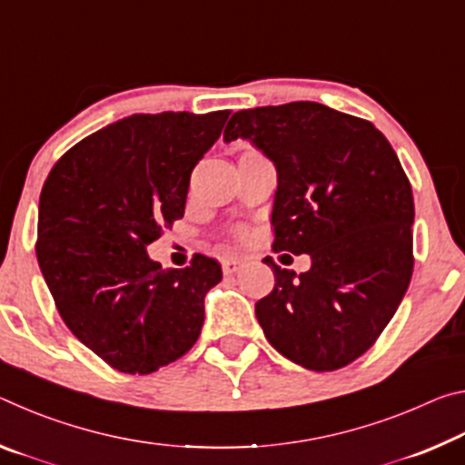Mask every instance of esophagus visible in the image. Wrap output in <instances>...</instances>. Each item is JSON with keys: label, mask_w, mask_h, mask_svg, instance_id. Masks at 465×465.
<instances>
[{"label": "esophagus", "mask_w": 465, "mask_h": 465, "mask_svg": "<svg viewBox=\"0 0 465 465\" xmlns=\"http://www.w3.org/2000/svg\"><path fill=\"white\" fill-rule=\"evenodd\" d=\"M240 264H242V258H238V256L225 258V261H223V272L225 274H233L235 271L240 269Z\"/></svg>", "instance_id": "obj_1"}]
</instances>
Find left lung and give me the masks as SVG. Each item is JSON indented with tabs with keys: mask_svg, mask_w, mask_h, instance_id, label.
<instances>
[{
	"mask_svg": "<svg viewBox=\"0 0 465 465\" xmlns=\"http://www.w3.org/2000/svg\"><path fill=\"white\" fill-rule=\"evenodd\" d=\"M238 137L277 168L272 250L312 256L299 277L264 258L274 287L256 318L282 357L336 371L371 349L411 285V180L381 131L318 102L240 110L223 133Z\"/></svg>",
	"mask_w": 465,
	"mask_h": 465,
	"instance_id": "obj_1",
	"label": "left lung"
}]
</instances>
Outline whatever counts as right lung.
I'll use <instances>...</instances> for the list:
<instances>
[{"instance_id": "1", "label": "right lung", "mask_w": 465, "mask_h": 465, "mask_svg": "<svg viewBox=\"0 0 465 465\" xmlns=\"http://www.w3.org/2000/svg\"><path fill=\"white\" fill-rule=\"evenodd\" d=\"M232 110L133 114L61 155L38 204L36 258L77 341L147 375L193 349L222 264L163 271L145 246L184 215L191 174Z\"/></svg>"}]
</instances>
